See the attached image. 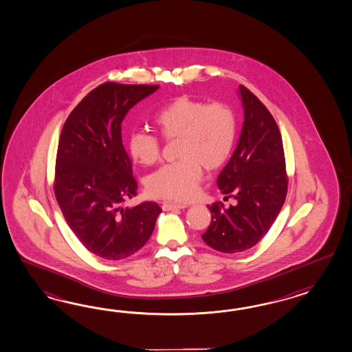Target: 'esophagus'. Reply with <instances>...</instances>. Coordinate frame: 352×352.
I'll use <instances>...</instances> for the list:
<instances>
[{
	"label": "esophagus",
	"instance_id": "1",
	"mask_svg": "<svg viewBox=\"0 0 352 352\" xmlns=\"http://www.w3.org/2000/svg\"><path fill=\"white\" fill-rule=\"evenodd\" d=\"M186 208H188V205H186V204H174V202H164L162 204V210L164 211H171V210H177V209H186Z\"/></svg>",
	"mask_w": 352,
	"mask_h": 352
}]
</instances>
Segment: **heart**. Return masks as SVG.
Instances as JSON below:
<instances>
[{
	"instance_id": "obj_1",
	"label": "heart",
	"mask_w": 352,
	"mask_h": 352,
	"mask_svg": "<svg viewBox=\"0 0 352 352\" xmlns=\"http://www.w3.org/2000/svg\"><path fill=\"white\" fill-rule=\"evenodd\" d=\"M153 124L165 140L178 138L177 156L181 160L151 174L146 190L156 199L190 200L200 187L202 168L215 170L228 160L236 141V116L226 104L181 96L162 106ZM128 148L134 162L143 166L160 159L159 140L142 131L129 135Z\"/></svg>"
}]
</instances>
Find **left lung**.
<instances>
[{"instance_id": "obj_1", "label": "left lung", "mask_w": 352, "mask_h": 352, "mask_svg": "<svg viewBox=\"0 0 352 352\" xmlns=\"http://www.w3.org/2000/svg\"><path fill=\"white\" fill-rule=\"evenodd\" d=\"M243 124L236 150L219 174L218 187L237 204L208 206L211 223L201 236L210 248L242 252L254 248L273 226L287 195L285 151L274 118L248 88L239 86Z\"/></svg>"}]
</instances>
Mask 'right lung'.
Listing matches in <instances>:
<instances>
[{
	"label": "right lung",
	"instance_id": "obj_1",
	"mask_svg": "<svg viewBox=\"0 0 352 352\" xmlns=\"http://www.w3.org/2000/svg\"><path fill=\"white\" fill-rule=\"evenodd\" d=\"M159 86L104 83L76 104L58 140L55 195L82 245L104 260L133 255L151 237L162 209L155 202L124 208L135 196L122 123Z\"/></svg>",
	"mask_w": 352,
	"mask_h": 352
}]
</instances>
